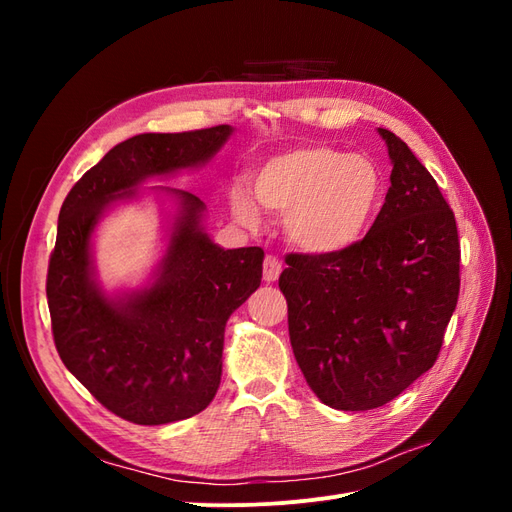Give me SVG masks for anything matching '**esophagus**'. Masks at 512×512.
Wrapping results in <instances>:
<instances>
[{
  "label": "esophagus",
  "mask_w": 512,
  "mask_h": 512,
  "mask_svg": "<svg viewBox=\"0 0 512 512\" xmlns=\"http://www.w3.org/2000/svg\"><path fill=\"white\" fill-rule=\"evenodd\" d=\"M282 273V262L277 256L273 254H267L265 256V262H262V277H265V282H275L277 277H280Z\"/></svg>",
  "instance_id": "1"
}]
</instances>
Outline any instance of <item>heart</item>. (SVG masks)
Instances as JSON below:
<instances>
[{"label": "heart", "mask_w": 512, "mask_h": 512, "mask_svg": "<svg viewBox=\"0 0 512 512\" xmlns=\"http://www.w3.org/2000/svg\"><path fill=\"white\" fill-rule=\"evenodd\" d=\"M252 190L267 211L286 215V235L299 250L333 256L367 235L382 207L384 179L365 156L314 145L260 164ZM230 207L241 224L260 222L258 205L245 190L230 192Z\"/></svg>", "instance_id": "1"}]
</instances>
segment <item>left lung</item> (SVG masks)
<instances>
[{
	"mask_svg": "<svg viewBox=\"0 0 512 512\" xmlns=\"http://www.w3.org/2000/svg\"><path fill=\"white\" fill-rule=\"evenodd\" d=\"M391 188L367 235L333 256L288 254L280 290L294 359L322 404L374 410L438 361L459 299L455 213L391 130Z\"/></svg>",
	"mask_w": 512,
	"mask_h": 512,
	"instance_id": "8db88e82",
	"label": "left lung"
}]
</instances>
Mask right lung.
Masks as SVG:
<instances>
[{
	"label": "right lung",
	"instance_id": "add662e5",
	"mask_svg": "<svg viewBox=\"0 0 512 512\" xmlns=\"http://www.w3.org/2000/svg\"><path fill=\"white\" fill-rule=\"evenodd\" d=\"M230 126L138 134L74 183L59 211L46 273L53 342L70 374L113 414L164 425L203 412L222 376L226 320L260 286V247L222 250L198 228L203 203L175 192L181 211L160 280L108 301L91 280L89 237L102 209L149 177L209 160Z\"/></svg>",
	"mask_w": 512,
	"mask_h": 512
}]
</instances>
